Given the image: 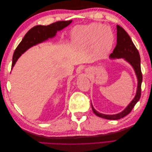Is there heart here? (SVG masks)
I'll return each instance as SVG.
<instances>
[{
    "mask_svg": "<svg viewBox=\"0 0 152 152\" xmlns=\"http://www.w3.org/2000/svg\"><path fill=\"white\" fill-rule=\"evenodd\" d=\"M73 42L80 45H93L96 51L103 54L112 48L114 34L108 26L98 23L77 26L72 31Z\"/></svg>",
    "mask_w": 152,
    "mask_h": 152,
    "instance_id": "obj_1",
    "label": "heart"
}]
</instances>
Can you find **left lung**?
I'll use <instances>...</instances> for the list:
<instances>
[{"label":"left lung","instance_id":"1","mask_svg":"<svg viewBox=\"0 0 152 152\" xmlns=\"http://www.w3.org/2000/svg\"><path fill=\"white\" fill-rule=\"evenodd\" d=\"M117 45L113 49V53L110 55V58L112 59L124 58L131 64V65L134 68L137 77V87L134 98L122 112L119 113L115 115H105L99 113L93 108V106L91 103L92 109L96 115L105 119H108V120H118L126 116L131 112L136 103L140 99L141 82L142 80L140 63L141 59L138 50L136 49L134 43L132 42L129 35L122 27L117 25Z\"/></svg>","mask_w":152,"mask_h":152}]
</instances>
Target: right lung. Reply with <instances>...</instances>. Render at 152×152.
<instances>
[{"mask_svg":"<svg viewBox=\"0 0 152 152\" xmlns=\"http://www.w3.org/2000/svg\"><path fill=\"white\" fill-rule=\"evenodd\" d=\"M70 21H60L53 23L48 26L37 25L31 28L25 35L21 42L18 45L12 56V68L15 66L18 59L27 49L39 43L52 38L56 35L57 31L61 30L72 23Z\"/></svg>","mask_w":152,"mask_h":152,"instance_id":"1","label":"right lung"}]
</instances>
